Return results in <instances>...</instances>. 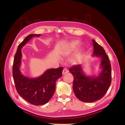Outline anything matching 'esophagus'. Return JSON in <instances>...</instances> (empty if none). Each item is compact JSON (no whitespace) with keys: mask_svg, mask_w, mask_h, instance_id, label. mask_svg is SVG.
<instances>
[{"mask_svg":"<svg viewBox=\"0 0 125 125\" xmlns=\"http://www.w3.org/2000/svg\"><path fill=\"white\" fill-rule=\"evenodd\" d=\"M68 73V70L66 68H64L63 71H62V74H67Z\"/></svg>","mask_w":125,"mask_h":125,"instance_id":"1","label":"esophagus"}]
</instances>
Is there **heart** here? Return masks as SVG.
<instances>
[{
  "mask_svg": "<svg viewBox=\"0 0 125 125\" xmlns=\"http://www.w3.org/2000/svg\"><path fill=\"white\" fill-rule=\"evenodd\" d=\"M80 44V41L79 40H74L73 42H71L70 44L66 47L62 51L61 55L63 57H67L70 56L73 52H74L79 46V45ZM83 50H81L79 51L71 59V62L73 63H77L79 60H80L81 54L83 52Z\"/></svg>",
  "mask_w": 125,
  "mask_h": 125,
  "instance_id": "b5f03b06",
  "label": "heart"
}]
</instances>
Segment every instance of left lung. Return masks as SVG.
<instances>
[{"label":"left lung","mask_w":125,"mask_h":125,"mask_svg":"<svg viewBox=\"0 0 125 125\" xmlns=\"http://www.w3.org/2000/svg\"><path fill=\"white\" fill-rule=\"evenodd\" d=\"M92 57L101 59V71L98 74L87 75L82 64L74 65L69 69L73 75V90L78 99L83 102H94L102 99L111 83V66L103 48L92 40Z\"/></svg>","instance_id":"obj_1"}]
</instances>
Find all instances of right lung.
<instances>
[{
	"instance_id": "add662e5",
	"label": "right lung",
	"mask_w": 125,
	"mask_h": 125,
	"mask_svg": "<svg viewBox=\"0 0 125 125\" xmlns=\"http://www.w3.org/2000/svg\"><path fill=\"white\" fill-rule=\"evenodd\" d=\"M41 34H30L19 45L15 54L12 74L17 92L30 104L42 105L48 103L55 91L56 82L62 76V67L48 69L43 74L36 78L24 75L20 70L21 66V49L33 37Z\"/></svg>"
}]
</instances>
